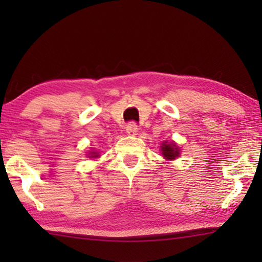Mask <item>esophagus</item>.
I'll return each mask as SVG.
<instances>
[{
    "mask_svg": "<svg viewBox=\"0 0 262 262\" xmlns=\"http://www.w3.org/2000/svg\"><path fill=\"white\" fill-rule=\"evenodd\" d=\"M137 132H138V126L137 124L134 123V121H131V123H128L126 125V134L128 136H136L137 135Z\"/></svg>",
    "mask_w": 262,
    "mask_h": 262,
    "instance_id": "1",
    "label": "esophagus"
}]
</instances>
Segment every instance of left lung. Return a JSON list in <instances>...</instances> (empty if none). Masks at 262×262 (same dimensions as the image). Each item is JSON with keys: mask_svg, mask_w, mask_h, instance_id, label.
Returning <instances> with one entry per match:
<instances>
[{"mask_svg": "<svg viewBox=\"0 0 262 262\" xmlns=\"http://www.w3.org/2000/svg\"><path fill=\"white\" fill-rule=\"evenodd\" d=\"M161 150H162L163 157L167 160H175L177 157H179V152H180V149H179L177 144L173 142L162 143V148H161Z\"/></svg>", "mask_w": 262, "mask_h": 262, "instance_id": "1", "label": "left lung"}]
</instances>
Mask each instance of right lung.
Returning a JSON list of instances; mask_svg holds the SVG:
<instances>
[{"instance_id":"add662e5","label":"right lung","mask_w":262,"mask_h":262,"mask_svg":"<svg viewBox=\"0 0 262 262\" xmlns=\"http://www.w3.org/2000/svg\"><path fill=\"white\" fill-rule=\"evenodd\" d=\"M91 155H92V157H98V156H99V155H98V152H95V151L91 152Z\"/></svg>"}]
</instances>
